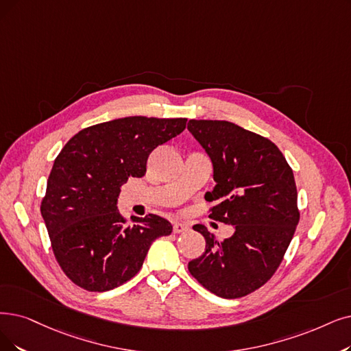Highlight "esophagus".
Instances as JSON below:
<instances>
[{
    "label": "esophagus",
    "instance_id": "esophagus-1",
    "mask_svg": "<svg viewBox=\"0 0 351 351\" xmlns=\"http://www.w3.org/2000/svg\"><path fill=\"white\" fill-rule=\"evenodd\" d=\"M186 230H189V226L184 223H174L173 224V232L174 233H183Z\"/></svg>",
    "mask_w": 351,
    "mask_h": 351
}]
</instances>
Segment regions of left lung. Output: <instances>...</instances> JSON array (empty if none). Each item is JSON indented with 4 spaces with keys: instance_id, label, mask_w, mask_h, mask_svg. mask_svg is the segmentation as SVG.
I'll use <instances>...</instances> for the list:
<instances>
[{
    "instance_id": "1",
    "label": "left lung",
    "mask_w": 351,
    "mask_h": 351,
    "mask_svg": "<svg viewBox=\"0 0 351 351\" xmlns=\"http://www.w3.org/2000/svg\"><path fill=\"white\" fill-rule=\"evenodd\" d=\"M189 131L213 162L215 204L208 217L233 224L219 241L203 224L202 256L189 262L190 274L221 298H241L269 281L281 265L300 221L293 173L279 148L259 134L228 121L191 119Z\"/></svg>"
}]
</instances>
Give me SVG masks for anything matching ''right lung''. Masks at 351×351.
I'll list each match as a JSON object with an SVG mask.
<instances>
[{"label":"right lung","mask_w":351,"mask_h":351,"mask_svg":"<svg viewBox=\"0 0 351 351\" xmlns=\"http://www.w3.org/2000/svg\"><path fill=\"white\" fill-rule=\"evenodd\" d=\"M186 118L128 117L79 131L54 160L41 200L56 261L77 287L104 292L138 274L151 243L173 232L157 216L117 207L121 187L143 177L149 154L186 130Z\"/></svg>","instance_id":"obj_1"}]
</instances>
